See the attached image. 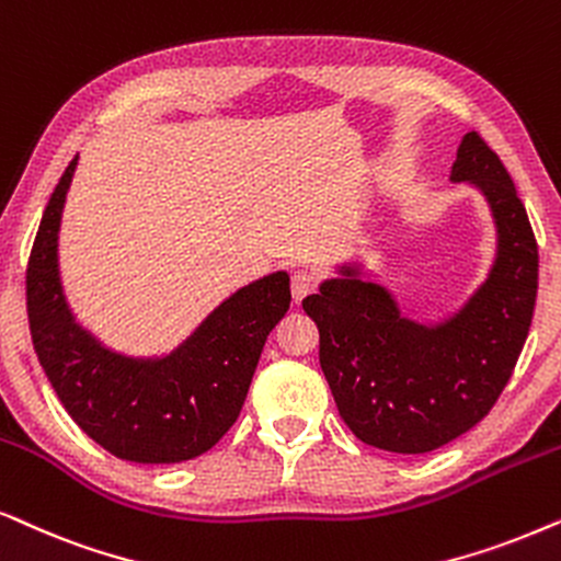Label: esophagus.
I'll list each match as a JSON object with an SVG mask.
<instances>
[{
	"mask_svg": "<svg viewBox=\"0 0 561 561\" xmlns=\"http://www.w3.org/2000/svg\"><path fill=\"white\" fill-rule=\"evenodd\" d=\"M316 274L308 272V268H300V272L293 274V297L295 302H300L302 297H308L312 289H316Z\"/></svg>",
	"mask_w": 561,
	"mask_h": 561,
	"instance_id": "obj_1",
	"label": "esophagus"
}]
</instances>
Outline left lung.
<instances>
[{
	"instance_id": "left-lung-1",
	"label": "left lung",
	"mask_w": 561,
	"mask_h": 561,
	"mask_svg": "<svg viewBox=\"0 0 561 561\" xmlns=\"http://www.w3.org/2000/svg\"><path fill=\"white\" fill-rule=\"evenodd\" d=\"M454 184L488 203L495 256L488 276L449 316H402L392 293L364 279L362 261H343L302 308L320 331V369L356 438L394 454H425L482 421L513 375L531 328L539 249L526 207L497 153L461 138Z\"/></svg>"
}]
</instances>
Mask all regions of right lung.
I'll return each mask as SVG.
<instances>
[{"label":"right lung","mask_w":561,"mask_h":561,"mask_svg":"<svg viewBox=\"0 0 561 561\" xmlns=\"http://www.w3.org/2000/svg\"><path fill=\"white\" fill-rule=\"evenodd\" d=\"M79 156L50 194L27 264L35 354L81 431L117 459L179 465L210 451L241 413L261 348L293 302L289 274L238 287L167 354L104 346L66 300L58 230Z\"/></svg>","instance_id":"obj_1"}]
</instances>
